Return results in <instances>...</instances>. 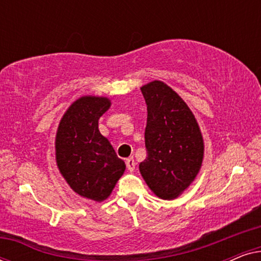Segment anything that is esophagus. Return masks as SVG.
<instances>
[{
  "instance_id": "34e87169",
  "label": "esophagus",
  "mask_w": 261,
  "mask_h": 261,
  "mask_svg": "<svg viewBox=\"0 0 261 261\" xmlns=\"http://www.w3.org/2000/svg\"><path fill=\"white\" fill-rule=\"evenodd\" d=\"M126 165H127V169L130 171V172H133L135 170V165H137V163H135V160L133 156H130V158H128L126 160Z\"/></svg>"
}]
</instances>
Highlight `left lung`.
<instances>
[{"label": "left lung", "mask_w": 261, "mask_h": 261, "mask_svg": "<svg viewBox=\"0 0 261 261\" xmlns=\"http://www.w3.org/2000/svg\"><path fill=\"white\" fill-rule=\"evenodd\" d=\"M147 105L145 146L147 156L139 170L162 199H174L199 172L204 142L195 115L183 98L162 81L141 87Z\"/></svg>", "instance_id": "8db88e82"}]
</instances>
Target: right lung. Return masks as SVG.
<instances>
[{
  "mask_svg": "<svg viewBox=\"0 0 261 261\" xmlns=\"http://www.w3.org/2000/svg\"><path fill=\"white\" fill-rule=\"evenodd\" d=\"M110 99L83 96L69 107L56 135L57 166L82 197L102 202L122 176L126 165L108 139L98 130V120L110 108Z\"/></svg>",
  "mask_w": 261,
  "mask_h": 261,
  "instance_id": "right-lung-1",
  "label": "right lung"
}]
</instances>
